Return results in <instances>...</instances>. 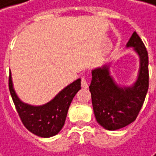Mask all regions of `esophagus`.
I'll return each instance as SVG.
<instances>
[{"mask_svg": "<svg viewBox=\"0 0 156 156\" xmlns=\"http://www.w3.org/2000/svg\"><path fill=\"white\" fill-rule=\"evenodd\" d=\"M81 84H82V87H83V88H84V89H87V88L88 87L87 81V79H85V77H84V76H83V77H82V79H81Z\"/></svg>", "mask_w": 156, "mask_h": 156, "instance_id": "1", "label": "esophagus"}]
</instances>
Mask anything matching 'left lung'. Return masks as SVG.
Masks as SVG:
<instances>
[{
	"label": "left lung",
	"instance_id": "obj_1",
	"mask_svg": "<svg viewBox=\"0 0 156 156\" xmlns=\"http://www.w3.org/2000/svg\"><path fill=\"white\" fill-rule=\"evenodd\" d=\"M126 47H132L140 58V69L136 82L130 87L116 83L110 73V64L92 71L89 85L92 105L97 122L107 130H117L134 122L143 105L149 87L148 53L136 31Z\"/></svg>",
	"mask_w": 156,
	"mask_h": 156
}]
</instances>
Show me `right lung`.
Listing matches in <instances>:
<instances>
[{
	"label": "right lung",
	"mask_w": 156,
	"mask_h": 156,
	"mask_svg": "<svg viewBox=\"0 0 156 156\" xmlns=\"http://www.w3.org/2000/svg\"><path fill=\"white\" fill-rule=\"evenodd\" d=\"M80 89L81 79H77L63 88L49 102L33 106L20 100L14 89L11 73L9 76V90L22 123L31 133L42 138L53 137L62 129L69 107Z\"/></svg>",
	"instance_id": "1"
}]
</instances>
